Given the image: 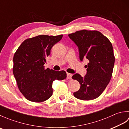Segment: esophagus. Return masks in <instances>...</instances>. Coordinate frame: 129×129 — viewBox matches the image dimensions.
I'll list each match as a JSON object with an SVG mask.
<instances>
[{
	"label": "esophagus",
	"instance_id": "esophagus-1",
	"mask_svg": "<svg viewBox=\"0 0 129 129\" xmlns=\"http://www.w3.org/2000/svg\"><path fill=\"white\" fill-rule=\"evenodd\" d=\"M72 74L70 73H67V79H71L72 78Z\"/></svg>",
	"mask_w": 129,
	"mask_h": 129
}]
</instances>
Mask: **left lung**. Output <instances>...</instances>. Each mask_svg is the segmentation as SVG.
I'll return each mask as SVG.
<instances>
[{"label": "left lung", "mask_w": 129, "mask_h": 129, "mask_svg": "<svg viewBox=\"0 0 129 129\" xmlns=\"http://www.w3.org/2000/svg\"><path fill=\"white\" fill-rule=\"evenodd\" d=\"M68 36L78 47L80 61L89 60L84 78L79 74L72 76L80 84L74 95L80 100L95 99L102 94L111 78L115 62L113 46L108 38L95 30H83Z\"/></svg>", "instance_id": "obj_1"}]
</instances>
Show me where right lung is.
Listing matches in <instances>:
<instances>
[{"mask_svg":"<svg viewBox=\"0 0 129 129\" xmlns=\"http://www.w3.org/2000/svg\"><path fill=\"white\" fill-rule=\"evenodd\" d=\"M62 35H42L30 38L21 43L13 57V74L19 89L28 100L43 102L53 94L55 80L67 78L64 70L55 71L44 66L52 47L61 39Z\"/></svg>","mask_w":129,"mask_h":129,"instance_id":"add662e5","label":"right lung"}]
</instances>
